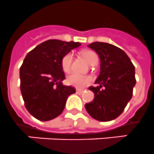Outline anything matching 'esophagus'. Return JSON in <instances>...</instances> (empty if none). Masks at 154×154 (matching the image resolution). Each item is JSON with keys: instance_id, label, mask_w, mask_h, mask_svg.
<instances>
[{"instance_id": "esophagus-1", "label": "esophagus", "mask_w": 154, "mask_h": 154, "mask_svg": "<svg viewBox=\"0 0 154 154\" xmlns=\"http://www.w3.org/2000/svg\"><path fill=\"white\" fill-rule=\"evenodd\" d=\"M76 92H77V94H81L84 92V90L77 88V89H76Z\"/></svg>"}]
</instances>
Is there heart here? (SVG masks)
Wrapping results in <instances>:
<instances>
[{"label": "heart", "mask_w": 154, "mask_h": 154, "mask_svg": "<svg viewBox=\"0 0 154 154\" xmlns=\"http://www.w3.org/2000/svg\"><path fill=\"white\" fill-rule=\"evenodd\" d=\"M83 57L88 62V63L92 65L94 62L98 61V57L94 51L89 50H84L81 52ZM72 61H73V54L68 53L63 57L61 60V67L65 73H68L71 70ZM92 81V78L88 75H82L76 73L70 74L67 78V83L69 85L77 88H82L86 87Z\"/></svg>", "instance_id": "obj_1"}]
</instances>
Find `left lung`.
<instances>
[{
  "instance_id": "obj_1",
  "label": "left lung",
  "mask_w": 154,
  "mask_h": 154,
  "mask_svg": "<svg viewBox=\"0 0 154 154\" xmlns=\"http://www.w3.org/2000/svg\"><path fill=\"white\" fill-rule=\"evenodd\" d=\"M88 48L99 55L100 71L95 81L97 86L89 87L94 99L86 103L85 108L95 120L110 121L123 113L132 98L135 68L127 54L113 44L94 42Z\"/></svg>"
}]
</instances>
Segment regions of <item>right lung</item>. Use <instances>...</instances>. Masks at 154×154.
<instances>
[{
	"instance_id": "obj_1",
	"label": "right lung",
	"mask_w": 154,
	"mask_h": 154,
	"mask_svg": "<svg viewBox=\"0 0 154 154\" xmlns=\"http://www.w3.org/2000/svg\"><path fill=\"white\" fill-rule=\"evenodd\" d=\"M79 42L48 40L30 51L20 68V91L27 110L37 120L48 121L63 112L75 88L64 86L63 57L80 46Z\"/></svg>"
}]
</instances>
